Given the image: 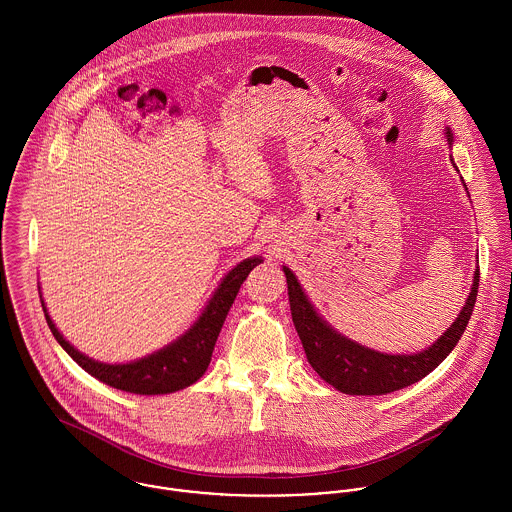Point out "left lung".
Returning <instances> with one entry per match:
<instances>
[{"label":"left lung","instance_id":"obj_1","mask_svg":"<svg viewBox=\"0 0 512 512\" xmlns=\"http://www.w3.org/2000/svg\"><path fill=\"white\" fill-rule=\"evenodd\" d=\"M447 140L451 144L449 128ZM284 274L288 278L293 325L301 339L309 365L313 366V370L325 382H329L343 394L357 396H380L406 388L422 380L426 374H430L439 366V363L453 351L471 319L481 278L477 266L473 274L471 292L465 299V307L432 347L416 355H386L363 347L347 339L345 335L337 333L331 325H327V321L321 319V315L309 303L292 270L284 266Z\"/></svg>","mask_w":512,"mask_h":512}]
</instances>
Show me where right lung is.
I'll list each match as a JSON object with an SVG mask.
<instances>
[{
  "instance_id": "1",
  "label": "right lung",
  "mask_w": 512,
  "mask_h": 512,
  "mask_svg": "<svg viewBox=\"0 0 512 512\" xmlns=\"http://www.w3.org/2000/svg\"><path fill=\"white\" fill-rule=\"evenodd\" d=\"M258 264H262V256H252L236 264L222 278L217 292L213 293L207 307L185 335H181L171 345L159 349L157 353H151L140 361L126 365L98 363L76 351L51 321L45 301H41V305L45 311L47 325L59 341V345L71 355L74 363L82 366L88 374H92L94 378L112 388L132 394H169L191 386L205 374L211 363L222 323L228 315V309L232 307L242 282Z\"/></svg>"
}]
</instances>
